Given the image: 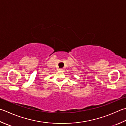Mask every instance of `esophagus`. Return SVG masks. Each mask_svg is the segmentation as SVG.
<instances>
[{
	"label": "esophagus",
	"mask_w": 126,
	"mask_h": 126,
	"mask_svg": "<svg viewBox=\"0 0 126 126\" xmlns=\"http://www.w3.org/2000/svg\"><path fill=\"white\" fill-rule=\"evenodd\" d=\"M59 70L61 71H62L63 70V69H62V68H60V69H59Z\"/></svg>",
	"instance_id": "esophagus-1"
}]
</instances>
